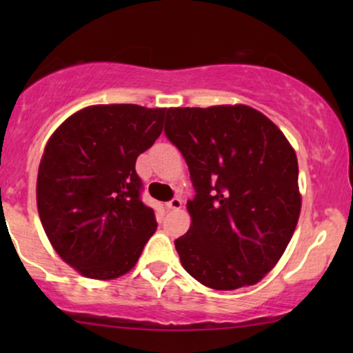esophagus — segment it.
Instances as JSON below:
<instances>
[{
	"instance_id": "34e87169",
	"label": "esophagus",
	"mask_w": 353,
	"mask_h": 353,
	"mask_svg": "<svg viewBox=\"0 0 353 353\" xmlns=\"http://www.w3.org/2000/svg\"><path fill=\"white\" fill-rule=\"evenodd\" d=\"M181 205H183V201L180 199V197H173V199L167 202V207L172 210H180Z\"/></svg>"
}]
</instances>
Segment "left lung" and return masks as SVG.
<instances>
[{
  "label": "left lung",
  "mask_w": 353,
  "mask_h": 353,
  "mask_svg": "<svg viewBox=\"0 0 353 353\" xmlns=\"http://www.w3.org/2000/svg\"><path fill=\"white\" fill-rule=\"evenodd\" d=\"M163 132L196 191L190 230L175 241L183 268L216 291L259 283L281 259L301 214L292 146L244 104L168 109Z\"/></svg>",
  "instance_id": "8db88e82"
}]
</instances>
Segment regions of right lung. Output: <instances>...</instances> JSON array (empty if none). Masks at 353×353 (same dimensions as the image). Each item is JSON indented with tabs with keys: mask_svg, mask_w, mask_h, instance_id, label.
I'll return each instance as SVG.
<instances>
[{
	"mask_svg": "<svg viewBox=\"0 0 353 353\" xmlns=\"http://www.w3.org/2000/svg\"><path fill=\"white\" fill-rule=\"evenodd\" d=\"M167 109L90 105L52 133L37 178V205L61 259L93 279L130 272L157 228L134 163L161 137Z\"/></svg>",
	"mask_w": 353,
	"mask_h": 353,
	"instance_id": "obj_1",
	"label": "right lung"
}]
</instances>
